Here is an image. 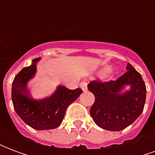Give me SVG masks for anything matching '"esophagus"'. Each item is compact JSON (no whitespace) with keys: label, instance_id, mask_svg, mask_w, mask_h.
Returning a JSON list of instances; mask_svg holds the SVG:
<instances>
[{"label":"esophagus","instance_id":"34e87169","mask_svg":"<svg viewBox=\"0 0 155 155\" xmlns=\"http://www.w3.org/2000/svg\"><path fill=\"white\" fill-rule=\"evenodd\" d=\"M80 87L81 88V90L83 91H87V83L85 81L81 82V84H80Z\"/></svg>","mask_w":155,"mask_h":155}]
</instances>
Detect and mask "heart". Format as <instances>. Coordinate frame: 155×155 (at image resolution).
Returning <instances> with one entry per match:
<instances>
[{
    "label": "heart",
    "mask_w": 155,
    "mask_h": 155,
    "mask_svg": "<svg viewBox=\"0 0 155 155\" xmlns=\"http://www.w3.org/2000/svg\"><path fill=\"white\" fill-rule=\"evenodd\" d=\"M110 67L106 66V67H104V69H103V71H102V74H107L108 72H110Z\"/></svg>",
    "instance_id": "b5f03b06"
}]
</instances>
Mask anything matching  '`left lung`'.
<instances>
[{"mask_svg":"<svg viewBox=\"0 0 155 155\" xmlns=\"http://www.w3.org/2000/svg\"><path fill=\"white\" fill-rule=\"evenodd\" d=\"M127 72L116 81H91L88 90L94 95L90 113L98 126L110 131H120L133 124L143 112L146 87L141 74L127 64ZM130 85L129 91L122 92Z\"/></svg>","mask_w":155,"mask_h":155,"instance_id":"obj_1","label":"left lung"}]
</instances>
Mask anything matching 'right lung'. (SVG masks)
<instances>
[{
	"instance_id": "add662e5",
	"label": "right lung",
	"mask_w": 155,
	"mask_h": 155,
	"mask_svg": "<svg viewBox=\"0 0 155 155\" xmlns=\"http://www.w3.org/2000/svg\"><path fill=\"white\" fill-rule=\"evenodd\" d=\"M40 60L34 59L30 66L23 68L15 75L12 82V103L16 114L29 126L37 130H52L62 123L67 107L83 91L80 88L69 90L61 84L50 97L32 99L27 83L35 74L36 63Z\"/></svg>"
}]
</instances>
